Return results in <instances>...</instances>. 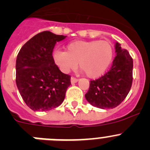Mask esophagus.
<instances>
[{"instance_id":"obj_1","label":"esophagus","mask_w":150,"mask_h":150,"mask_svg":"<svg viewBox=\"0 0 150 150\" xmlns=\"http://www.w3.org/2000/svg\"><path fill=\"white\" fill-rule=\"evenodd\" d=\"M78 81V78H75V77H73V76L71 77V83H76V82Z\"/></svg>"}]
</instances>
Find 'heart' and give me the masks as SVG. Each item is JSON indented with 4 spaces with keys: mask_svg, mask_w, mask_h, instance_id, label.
Segmentation results:
<instances>
[{
    "mask_svg": "<svg viewBox=\"0 0 150 150\" xmlns=\"http://www.w3.org/2000/svg\"><path fill=\"white\" fill-rule=\"evenodd\" d=\"M113 55L112 45L107 40H75L67 46L66 52H55L53 58L64 73L75 69L79 63L86 76L97 78L110 67Z\"/></svg>",
    "mask_w": 150,
    "mask_h": 150,
    "instance_id": "obj_1",
    "label": "heart"
}]
</instances>
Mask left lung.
Returning a JSON list of instances; mask_svg holds the SVG:
<instances>
[{
	"label": "left lung",
	"instance_id": "1",
	"mask_svg": "<svg viewBox=\"0 0 150 150\" xmlns=\"http://www.w3.org/2000/svg\"><path fill=\"white\" fill-rule=\"evenodd\" d=\"M116 56L111 69L107 73L90 81L85 98L90 104L100 109H113L128 95L132 83L133 61L129 53L115 44Z\"/></svg>",
	"mask_w": 150,
	"mask_h": 150
}]
</instances>
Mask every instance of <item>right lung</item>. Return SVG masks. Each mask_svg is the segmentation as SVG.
<instances>
[{"mask_svg": "<svg viewBox=\"0 0 150 150\" xmlns=\"http://www.w3.org/2000/svg\"><path fill=\"white\" fill-rule=\"evenodd\" d=\"M67 36L50 31L38 33L21 47L16 60V84L31 110L47 111L65 98L71 76L61 72L52 56L55 43Z\"/></svg>", "mask_w": 150, "mask_h": 150, "instance_id": "obj_1", "label": "right lung"}]
</instances>
